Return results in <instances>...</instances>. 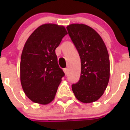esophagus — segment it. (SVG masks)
I'll return each mask as SVG.
<instances>
[{
    "mask_svg": "<svg viewBox=\"0 0 130 130\" xmlns=\"http://www.w3.org/2000/svg\"><path fill=\"white\" fill-rule=\"evenodd\" d=\"M63 72H64V73H65V75H67V72H68V69H63Z\"/></svg>",
    "mask_w": 130,
    "mask_h": 130,
    "instance_id": "1",
    "label": "esophagus"
}]
</instances>
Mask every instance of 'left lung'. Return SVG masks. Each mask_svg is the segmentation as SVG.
I'll return each instance as SVG.
<instances>
[{"label":"left lung","instance_id":"8db88e82","mask_svg":"<svg viewBox=\"0 0 130 130\" xmlns=\"http://www.w3.org/2000/svg\"><path fill=\"white\" fill-rule=\"evenodd\" d=\"M67 29L81 61L80 80L72 86V91L82 103H93L103 95L109 80L107 48L100 35L87 25L72 24Z\"/></svg>","mask_w":130,"mask_h":130}]
</instances>
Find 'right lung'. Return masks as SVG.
<instances>
[{"label":"right lung","instance_id":"obj_1","mask_svg":"<svg viewBox=\"0 0 130 130\" xmlns=\"http://www.w3.org/2000/svg\"><path fill=\"white\" fill-rule=\"evenodd\" d=\"M67 35L63 26H39L25 43L20 63V80L26 96L35 103L46 105L55 99L64 76L59 67L55 49Z\"/></svg>","mask_w":130,"mask_h":130}]
</instances>
